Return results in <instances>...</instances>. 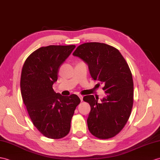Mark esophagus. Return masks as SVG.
<instances>
[{
  "instance_id": "1",
  "label": "esophagus",
  "mask_w": 160,
  "mask_h": 160,
  "mask_svg": "<svg viewBox=\"0 0 160 160\" xmlns=\"http://www.w3.org/2000/svg\"><path fill=\"white\" fill-rule=\"evenodd\" d=\"M79 98L81 99V101H83V96H81V95H79Z\"/></svg>"
}]
</instances>
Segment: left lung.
<instances>
[{
  "label": "left lung",
  "instance_id": "8db88e82",
  "mask_svg": "<svg viewBox=\"0 0 160 160\" xmlns=\"http://www.w3.org/2000/svg\"><path fill=\"white\" fill-rule=\"evenodd\" d=\"M72 55L83 60L92 79L104 85L106 96L101 102L93 95L83 97L91 107L88 129L100 139L113 137L125 126L133 106L134 84L129 66L118 49L101 42H85Z\"/></svg>",
  "mask_w": 160,
  "mask_h": 160
}]
</instances>
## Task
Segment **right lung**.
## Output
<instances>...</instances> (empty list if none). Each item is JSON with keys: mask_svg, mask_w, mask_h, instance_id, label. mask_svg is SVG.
I'll return each mask as SVG.
<instances>
[{"mask_svg": "<svg viewBox=\"0 0 160 160\" xmlns=\"http://www.w3.org/2000/svg\"><path fill=\"white\" fill-rule=\"evenodd\" d=\"M75 45H49L34 51L22 70V97L34 126L46 137L63 138L71 129V122L81 102L75 94L62 96L52 88L61 65Z\"/></svg>", "mask_w": 160, "mask_h": 160, "instance_id": "obj_1", "label": "right lung"}]
</instances>
